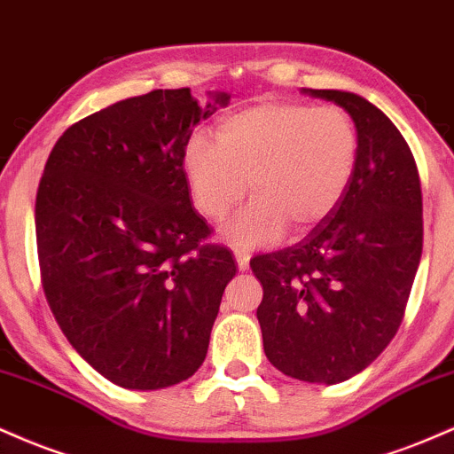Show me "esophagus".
<instances>
[{"mask_svg":"<svg viewBox=\"0 0 454 454\" xmlns=\"http://www.w3.org/2000/svg\"><path fill=\"white\" fill-rule=\"evenodd\" d=\"M233 254H236L238 270L247 271V270H248V265H250V253H248V250H244V248H236V250H233Z\"/></svg>","mask_w":454,"mask_h":454,"instance_id":"34e87169","label":"esophagus"}]
</instances>
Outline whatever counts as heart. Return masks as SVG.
I'll list each match as a JSON object with an SVG mask.
<instances>
[{"instance_id":"1","label":"heart","mask_w":454,"mask_h":454,"mask_svg":"<svg viewBox=\"0 0 454 454\" xmlns=\"http://www.w3.org/2000/svg\"><path fill=\"white\" fill-rule=\"evenodd\" d=\"M216 142L195 133L183 172L195 210L221 223L244 200L253 201L227 225L242 248L317 225L340 204L356 169L359 133L340 108L303 101H261L218 122ZM249 184H246V180Z\"/></svg>"}]
</instances>
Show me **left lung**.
Masks as SVG:
<instances>
[{
    "label": "left lung",
    "instance_id": "1",
    "mask_svg": "<svg viewBox=\"0 0 454 454\" xmlns=\"http://www.w3.org/2000/svg\"><path fill=\"white\" fill-rule=\"evenodd\" d=\"M353 119L359 159L329 216L295 247L250 261L263 285V350L282 374L338 385L364 372L402 325L423 253V193L408 142L361 95L303 89Z\"/></svg>",
    "mask_w": 454,
    "mask_h": 454
}]
</instances>
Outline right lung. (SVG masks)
Returning <instances> with one entry per match:
<instances>
[{
  "instance_id": "obj_1",
  "label": "right lung",
  "mask_w": 454,
  "mask_h": 454,
  "mask_svg": "<svg viewBox=\"0 0 454 454\" xmlns=\"http://www.w3.org/2000/svg\"><path fill=\"white\" fill-rule=\"evenodd\" d=\"M227 104L157 89L74 122L48 154L35 197L44 295L76 353L122 388L178 385L206 359L236 261L206 242L183 153Z\"/></svg>"
}]
</instances>
